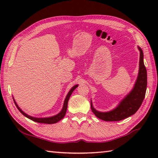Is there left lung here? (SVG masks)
<instances>
[{
  "label": "left lung",
  "mask_w": 158,
  "mask_h": 158,
  "mask_svg": "<svg viewBox=\"0 0 158 158\" xmlns=\"http://www.w3.org/2000/svg\"><path fill=\"white\" fill-rule=\"evenodd\" d=\"M137 48L140 52L139 73L135 85L130 93L120 101L116 107L106 112L99 111L95 109L90 100L91 110L98 118L105 121H121L135 114L142 104L146 91L147 72L143 63V51L139 46Z\"/></svg>",
  "instance_id": "obj_1"
}]
</instances>
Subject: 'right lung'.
I'll list each match as a JSON object with an SVG mask.
<instances>
[{"instance_id": "right-lung-1", "label": "right lung", "mask_w": 158, "mask_h": 158, "mask_svg": "<svg viewBox=\"0 0 158 158\" xmlns=\"http://www.w3.org/2000/svg\"><path fill=\"white\" fill-rule=\"evenodd\" d=\"M78 84H76L74 85V86L72 88V89L69 90V91L68 92V94H67L65 100H64V103H63V108L61 109V111L59 112V113L54 115V116H49V117H44V118H37V117H34V116H31L30 115H28L27 114H26L24 111H22V109H21L19 106H18V105L16 102V101L15 100L14 97L13 98V100H14L15 102V104L16 106H17V109H19V111L21 114H22L23 116H26V118H28L32 120V121H33L35 122H37V123H46V124H53V123H56L58 121H60V120H62L64 117H65V115L66 114V111H67V108H68V100L69 98H70V96L72 95V93L74 91V90L76 89L77 87H78Z\"/></svg>"}]
</instances>
